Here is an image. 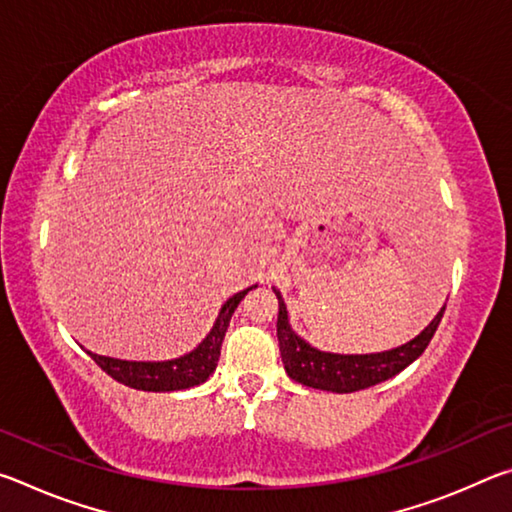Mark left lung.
I'll return each mask as SVG.
<instances>
[{
	"instance_id": "left-lung-1",
	"label": "left lung",
	"mask_w": 512,
	"mask_h": 512,
	"mask_svg": "<svg viewBox=\"0 0 512 512\" xmlns=\"http://www.w3.org/2000/svg\"><path fill=\"white\" fill-rule=\"evenodd\" d=\"M273 291L277 296V305H280V311H277V341H280L284 370L298 384L329 393L363 391V388L375 386L379 381H386L395 377L397 372H402L427 350L447 307L445 305L440 309L436 318L413 341L400 345V348L375 354H334L311 348L305 339H300L293 332L289 325L287 305H284L280 291Z\"/></svg>"
}]
</instances>
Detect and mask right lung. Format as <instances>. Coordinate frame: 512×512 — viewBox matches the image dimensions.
<instances>
[{
  "label": "right lung",
  "mask_w": 512,
  "mask_h": 512,
  "mask_svg": "<svg viewBox=\"0 0 512 512\" xmlns=\"http://www.w3.org/2000/svg\"><path fill=\"white\" fill-rule=\"evenodd\" d=\"M250 289L253 287L239 291L232 298L225 300V305L221 307L219 316H216V323L210 329V334L198 343V348L183 354V357L171 361H124L101 357V354L94 352L88 354L112 379H117L119 384L124 386L137 388V391L171 393L203 384V381L210 379V375L216 370V363H219L221 354V343L225 332H228L230 318Z\"/></svg>",
  "instance_id": "right-lung-1"
}]
</instances>
